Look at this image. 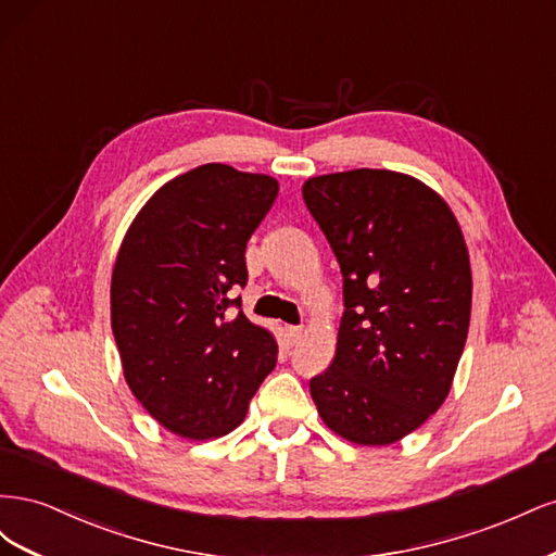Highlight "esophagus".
<instances>
[{
    "label": "esophagus",
    "instance_id": "obj_1",
    "mask_svg": "<svg viewBox=\"0 0 556 556\" xmlns=\"http://www.w3.org/2000/svg\"><path fill=\"white\" fill-rule=\"evenodd\" d=\"M301 327H294V325H290V327H285V333H288V341L294 345L299 339H301Z\"/></svg>",
    "mask_w": 556,
    "mask_h": 556
}]
</instances>
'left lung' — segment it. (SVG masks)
<instances>
[{"instance_id": "obj_1", "label": "left lung", "mask_w": 556, "mask_h": 556, "mask_svg": "<svg viewBox=\"0 0 556 556\" xmlns=\"http://www.w3.org/2000/svg\"><path fill=\"white\" fill-rule=\"evenodd\" d=\"M304 201L343 276L339 343L311 396L343 439L390 445L441 408L464 352L462 229L425 182L384 169L311 178Z\"/></svg>"}]
</instances>
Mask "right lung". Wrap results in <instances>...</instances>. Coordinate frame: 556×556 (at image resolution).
<instances>
[{"label":"right lung","instance_id":"1","mask_svg":"<svg viewBox=\"0 0 556 556\" xmlns=\"http://www.w3.org/2000/svg\"><path fill=\"white\" fill-rule=\"evenodd\" d=\"M276 194L271 176L197 166L162 185L117 252L111 327L125 380L182 439L237 429L278 362L274 336L233 296L248 282V239Z\"/></svg>","mask_w":556,"mask_h":556}]
</instances>
